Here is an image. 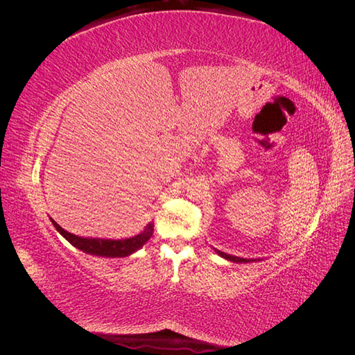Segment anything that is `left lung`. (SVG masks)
<instances>
[{
	"mask_svg": "<svg viewBox=\"0 0 355 355\" xmlns=\"http://www.w3.org/2000/svg\"><path fill=\"white\" fill-rule=\"evenodd\" d=\"M214 252H216L220 257H223V259H227V261H231V262H235V263H249V262H256V259H244V257H239V256H232V254H227V253H223V252H220V250H216V249H213ZM257 261H261V259H257Z\"/></svg>",
	"mask_w": 355,
	"mask_h": 355,
	"instance_id": "left-lung-1",
	"label": "left lung"
}]
</instances>
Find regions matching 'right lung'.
<instances>
[{
	"mask_svg": "<svg viewBox=\"0 0 355 355\" xmlns=\"http://www.w3.org/2000/svg\"><path fill=\"white\" fill-rule=\"evenodd\" d=\"M53 227L62 235L63 239L69 241L73 247H77L81 252L101 256V257H125L137 252L141 247L153 237L154 234V222H149L145 230L130 239L111 240V239H92V237H80V235L71 234L63 230L58 222L50 218Z\"/></svg>",
	"mask_w": 355,
	"mask_h": 355,
	"instance_id": "obj_1",
	"label": "right lung"
}]
</instances>
